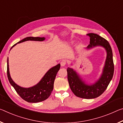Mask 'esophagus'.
I'll return each instance as SVG.
<instances>
[{"mask_svg":"<svg viewBox=\"0 0 123 123\" xmlns=\"http://www.w3.org/2000/svg\"><path fill=\"white\" fill-rule=\"evenodd\" d=\"M67 60L63 59L61 61V65L62 66H65L66 65V64H67Z\"/></svg>","mask_w":123,"mask_h":123,"instance_id":"1","label":"esophagus"}]
</instances>
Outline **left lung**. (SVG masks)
Masks as SVG:
<instances>
[{
    "mask_svg": "<svg viewBox=\"0 0 123 123\" xmlns=\"http://www.w3.org/2000/svg\"><path fill=\"white\" fill-rule=\"evenodd\" d=\"M87 35L90 37V44L87 49L100 45L107 51L106 63L101 78L94 84L87 85L73 69L68 67L67 71L70 88L74 94L80 98L91 99L100 96L106 90L113 76L114 68L112 50L108 41L97 34L88 33Z\"/></svg>",
    "mask_w": 123,
    "mask_h": 123,
    "instance_id": "left-lung-1",
    "label": "left lung"
}]
</instances>
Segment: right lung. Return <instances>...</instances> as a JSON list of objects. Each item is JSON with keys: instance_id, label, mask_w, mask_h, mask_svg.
Instances as JSON below:
<instances>
[{"instance_id": "1", "label": "right lung", "mask_w": 123, "mask_h": 123, "mask_svg": "<svg viewBox=\"0 0 123 123\" xmlns=\"http://www.w3.org/2000/svg\"><path fill=\"white\" fill-rule=\"evenodd\" d=\"M44 39V37L40 38V37H29L19 41L17 43H20L27 40L43 41ZM15 45H16V44L13 45L11 49ZM8 63V58H7V75L9 81L16 90L17 93L22 99L28 102L36 103L45 100L50 96L52 91L53 90L55 79L58 70L60 68V64H58L49 70L42 79L39 81V83L37 84L36 85L29 88H23L15 84L11 78L9 73Z\"/></svg>"}]
</instances>
